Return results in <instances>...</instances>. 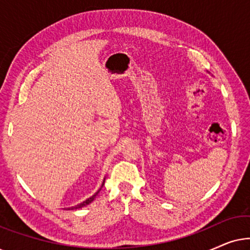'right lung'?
Here are the masks:
<instances>
[{"instance_id":"obj_1","label":"right lung","mask_w":250,"mask_h":250,"mask_svg":"<svg viewBox=\"0 0 250 250\" xmlns=\"http://www.w3.org/2000/svg\"><path fill=\"white\" fill-rule=\"evenodd\" d=\"M104 182H102V186H101V188H102V187H104ZM101 188H100V189H99V190L97 191V193H94V194H93V196H92L91 198H88V199H86V200H85V201H83V203H82V204H80V205H77V206H75V207H71V208H69V209H78V208H82V207L86 206V205H88V204H91V203H92V201H93V200H94V198H95V197H97V194L99 193V191H100V190H101Z\"/></svg>"}]
</instances>
